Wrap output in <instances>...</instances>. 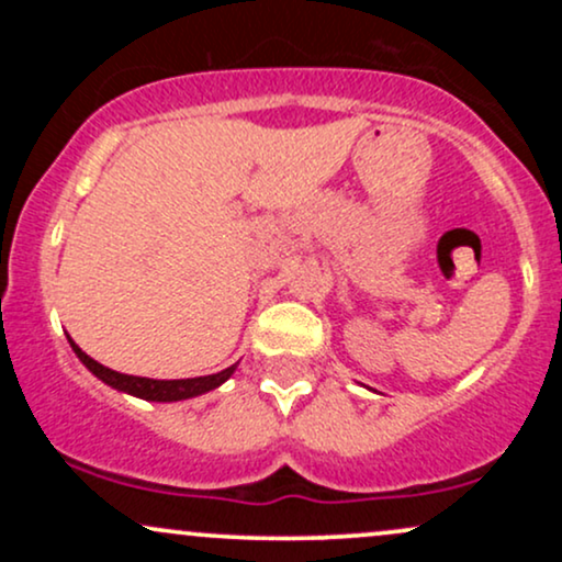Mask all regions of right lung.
Segmentation results:
<instances>
[{
    "instance_id": "1",
    "label": "right lung",
    "mask_w": 562,
    "mask_h": 562,
    "mask_svg": "<svg viewBox=\"0 0 562 562\" xmlns=\"http://www.w3.org/2000/svg\"><path fill=\"white\" fill-rule=\"evenodd\" d=\"M70 348H74L76 357H79L81 362L102 380V383L113 385V389H119V391L132 393V396L147 398V402H182V398H192V396H200V393H205V391H214L232 375V372H235V367H237V364H232V367H227V370L216 372V375H205V378L153 380V378L124 375V372L108 370L105 364L94 362L92 357H87V353H83L81 348L74 344V340H70Z\"/></svg>"
}]
</instances>
